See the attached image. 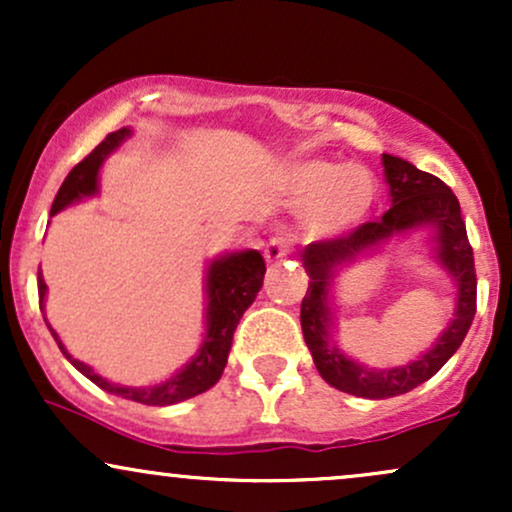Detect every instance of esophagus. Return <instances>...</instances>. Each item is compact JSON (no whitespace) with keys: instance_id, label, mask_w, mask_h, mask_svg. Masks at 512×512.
<instances>
[{"instance_id":"obj_1","label":"esophagus","mask_w":512,"mask_h":512,"mask_svg":"<svg viewBox=\"0 0 512 512\" xmlns=\"http://www.w3.org/2000/svg\"><path fill=\"white\" fill-rule=\"evenodd\" d=\"M291 252V238L284 236V233H279V236H272L267 240V245H264V260L267 262H276L281 260V257H286Z\"/></svg>"}]
</instances>
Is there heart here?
Segmentation results:
<instances>
[{"label":"heart","mask_w":512,"mask_h":512,"mask_svg":"<svg viewBox=\"0 0 512 512\" xmlns=\"http://www.w3.org/2000/svg\"><path fill=\"white\" fill-rule=\"evenodd\" d=\"M284 182L291 195L310 197L305 223L315 236H337L356 226L378 195V185L368 168L356 163L337 166L320 158L291 163Z\"/></svg>","instance_id":"obj_1"}]
</instances>
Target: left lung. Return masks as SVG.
<instances>
[{
	"instance_id": "obj_1",
	"label": "left lung",
	"mask_w": 512,
	"mask_h": 512,
	"mask_svg": "<svg viewBox=\"0 0 512 512\" xmlns=\"http://www.w3.org/2000/svg\"><path fill=\"white\" fill-rule=\"evenodd\" d=\"M385 180L390 185L392 207L380 219L366 221L354 231L339 233L334 238L317 240L303 250V264L310 274L308 291L301 303V327L305 344L322 378L337 390L349 392L354 397L387 399L414 390L428 378L438 373L448 363V358L460 349L467 337L474 313H477V269H474V252L469 245L467 228L460 214V202L455 192L436 175L424 173L414 163L404 158L383 154ZM433 222L439 228L441 250L439 259L456 276L458 281V313L456 320L439 340L434 349L402 369L370 371L330 350L326 344V327L329 326V295L331 272L334 266L348 261L358 251L380 239L394 235L407 227Z\"/></svg>"
}]
</instances>
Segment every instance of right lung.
Instances as JSON below:
<instances>
[{"instance_id":"obj_1","label":"right lung","mask_w":512,"mask_h":512,"mask_svg":"<svg viewBox=\"0 0 512 512\" xmlns=\"http://www.w3.org/2000/svg\"><path fill=\"white\" fill-rule=\"evenodd\" d=\"M129 137V129L122 127L117 132H110L96 149L88 154L84 161H79L69 170V175L64 178L62 187L57 190L55 202H52L50 214L67 207V204L76 202V199L93 195L98 187V168H101L103 158L115 149L122 139ZM264 257L257 250L248 252H236V255H226L221 260L211 262L209 276H207V293H209V308H207V337H204L202 351L197 358H192L178 375L166 380V383L156 387H120L103 380L101 375L93 373L86 363L76 361L67 354L60 337L52 332L57 346L64 356L72 361L76 370L86 375L91 383H96L101 390L113 392L117 397L132 399V402L146 404V407H168V404L185 402V399L202 395L211 385L219 383L223 368H226L228 351L233 344V332H236L240 317L245 310L250 308V303L255 301L257 291L262 289L264 281ZM38 296H40V310H43V298H45V281L40 276L38 269Z\"/></svg>"}]
</instances>
